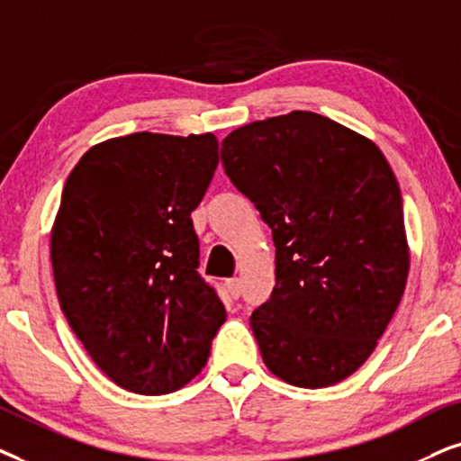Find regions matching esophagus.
Segmentation results:
<instances>
[{
  "label": "esophagus",
  "mask_w": 461,
  "mask_h": 461,
  "mask_svg": "<svg viewBox=\"0 0 461 461\" xmlns=\"http://www.w3.org/2000/svg\"><path fill=\"white\" fill-rule=\"evenodd\" d=\"M225 288H227V293H230L234 299H238V297H240V294H242V282L238 280V278L227 280V282H225Z\"/></svg>",
  "instance_id": "esophagus-1"
}]
</instances>
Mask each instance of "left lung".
Masks as SVG:
<instances>
[{"label": "left lung", "instance_id": "left-lung-1", "mask_svg": "<svg viewBox=\"0 0 461 461\" xmlns=\"http://www.w3.org/2000/svg\"><path fill=\"white\" fill-rule=\"evenodd\" d=\"M231 183L272 227L276 286L250 316L282 382L324 388L369 358L409 276L401 187L363 134L291 112L221 143Z\"/></svg>", "mask_w": 461, "mask_h": 461}]
</instances>
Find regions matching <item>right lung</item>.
I'll return each mask as SVG.
<instances>
[{
	"label": "right lung",
	"mask_w": 461,
	"mask_h": 461,
	"mask_svg": "<svg viewBox=\"0 0 461 461\" xmlns=\"http://www.w3.org/2000/svg\"><path fill=\"white\" fill-rule=\"evenodd\" d=\"M219 164L214 134L134 132L90 147L52 225L60 310L98 369L168 394L198 375L225 308L198 274L192 211Z\"/></svg>",
	"instance_id": "1"
}]
</instances>
